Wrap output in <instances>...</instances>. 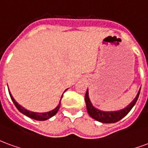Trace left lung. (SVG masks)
I'll list each match as a JSON object with an SVG mask.
<instances>
[{
    "instance_id": "obj_1",
    "label": "left lung",
    "mask_w": 148,
    "mask_h": 148,
    "mask_svg": "<svg viewBox=\"0 0 148 148\" xmlns=\"http://www.w3.org/2000/svg\"><path fill=\"white\" fill-rule=\"evenodd\" d=\"M140 92V88L138 91L136 96L135 98L132 102L127 106L125 108L122 109L121 110L117 111H102L100 110H98L95 107H94V106L91 104V102L89 99L88 95V90H87L86 95H85V102H86V106H87V113L90 115V117L93 119L96 120L99 122L102 123H115L117 122L118 121L122 119L123 117H125L127 114H129V112L132 110V108L134 106L136 102L137 101L139 98V95Z\"/></svg>"
}]
</instances>
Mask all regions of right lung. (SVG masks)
<instances>
[{"mask_svg":"<svg viewBox=\"0 0 148 148\" xmlns=\"http://www.w3.org/2000/svg\"><path fill=\"white\" fill-rule=\"evenodd\" d=\"M8 92H9L11 99H12V100L14 105L16 106V107L17 108V110H18L20 113H22L23 114L26 115L27 117H31V118H32V119L36 120V121H46V120L49 119V118L52 117L53 116H54L55 114L58 113V111L59 110V109H60V106H61V99H62V96H63V95L61 96V100H60V102H59V104H58V106H57L55 109H53V110L49 111V112H46V113H35V112H31V111L27 110H26L25 108H23V106H21L19 104H18L17 102H16V100L13 99V97L12 96V95H11L9 90H8Z\"/></svg>","mask_w":148,"mask_h":148,"instance_id":"1","label":"right lung"}]
</instances>
